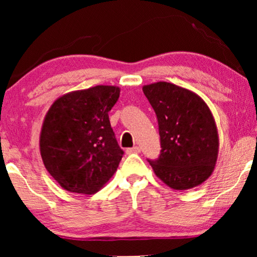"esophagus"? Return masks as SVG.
Segmentation results:
<instances>
[{
    "mask_svg": "<svg viewBox=\"0 0 257 257\" xmlns=\"http://www.w3.org/2000/svg\"><path fill=\"white\" fill-rule=\"evenodd\" d=\"M139 152H140V147H138V146H135V147H132V149H127V150H126V153H127V154L139 153Z\"/></svg>",
    "mask_w": 257,
    "mask_h": 257,
    "instance_id": "1",
    "label": "esophagus"
}]
</instances>
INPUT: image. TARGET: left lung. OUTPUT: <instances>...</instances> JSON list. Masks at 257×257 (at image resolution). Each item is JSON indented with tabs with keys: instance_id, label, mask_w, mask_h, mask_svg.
Segmentation results:
<instances>
[{
	"instance_id": "left-lung-1",
	"label": "left lung",
	"mask_w": 257,
	"mask_h": 257,
	"mask_svg": "<svg viewBox=\"0 0 257 257\" xmlns=\"http://www.w3.org/2000/svg\"><path fill=\"white\" fill-rule=\"evenodd\" d=\"M158 118L161 152L150 161L154 174L172 189L196 187L212 175L219 135L212 111L199 94L167 82L144 85Z\"/></svg>"
}]
</instances>
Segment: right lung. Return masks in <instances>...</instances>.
Returning <instances> with one entry per match:
<instances>
[{
  "instance_id": "obj_1",
  "label": "right lung",
  "mask_w": 257,
  "mask_h": 257,
  "mask_svg": "<svg viewBox=\"0 0 257 257\" xmlns=\"http://www.w3.org/2000/svg\"><path fill=\"white\" fill-rule=\"evenodd\" d=\"M120 89L97 85L57 98L45 114L41 157L62 188L94 194L117 171L124 152L115 140L108 112Z\"/></svg>"
}]
</instances>
